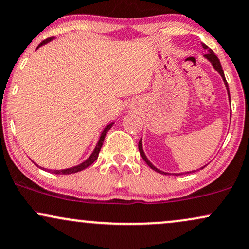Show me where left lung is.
<instances>
[{
  "label": "left lung",
  "mask_w": 249,
  "mask_h": 249,
  "mask_svg": "<svg viewBox=\"0 0 249 249\" xmlns=\"http://www.w3.org/2000/svg\"><path fill=\"white\" fill-rule=\"evenodd\" d=\"M202 46H203V49L204 50H206L208 51V54H205L204 55V58L208 60V61H210V64L212 65V67L214 68L215 71H218V73L220 74V76H221V79H223V81H224V85H225V87H226V90H227V95H229V101L231 102V97H230V90H229V85H227V82H226V79H225V75H224V71H223V68H221V65H220V61H219V59L217 58V55L214 54V52L213 51H212L211 49H209L208 46H206L205 44H202ZM138 147H139V152H140V155H142V158L143 159V160H145V162L148 164L149 167H151L152 169L153 170H155V172H158V173H160V174H164V175H172V174L170 173H167V172H162V170H160V169H158L157 167L154 166L153 163L151 162V161L148 160L147 159V157H146V154H145V152H143V148H142V140L140 139L139 140V143H138ZM205 167V166H204ZM204 167H202V168H204ZM200 168V169H202ZM198 170V169H197ZM191 172H195V170H191ZM191 172H185V174L187 173H191ZM179 174H184V173H178V174H175L174 173L173 175H179Z\"/></svg>",
  "instance_id": "8db88e82"
}]
</instances>
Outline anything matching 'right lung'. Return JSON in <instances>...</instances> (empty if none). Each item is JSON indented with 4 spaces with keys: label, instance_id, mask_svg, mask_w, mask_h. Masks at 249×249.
Listing matches in <instances>:
<instances>
[{
    "label": "right lung",
    "instance_id": "obj_1",
    "mask_svg": "<svg viewBox=\"0 0 249 249\" xmlns=\"http://www.w3.org/2000/svg\"><path fill=\"white\" fill-rule=\"evenodd\" d=\"M53 39H54V37H52V38H49V39H46V40H44L43 43H40L39 44V46L37 47V49H39V47L40 46H43V45H45V44H47V43H50L51 40H53ZM115 124V122H112V123H110V124H107L106 127H104V130L102 131V133L100 134V139H98V142H97V143H96V146H95V148H94V151H92V153L89 155V158L87 159V160H85L83 161V162H81L80 164H77V166H74V167H71V168H66V169H46V168H43V167H40V166H38L37 163H35L36 166H38L39 168H41V169H45V170H49V172H51V173H53V174H62V175H67V174H74V173H77V172H81V170H83V169H86L87 167H89L90 166V164L94 162L95 160H97V158H98V154H100V151H101V148H102V145H103V142H104V138H106V136H107V131L110 130V128L112 127V125Z\"/></svg>",
    "mask_w": 249,
    "mask_h": 249
}]
</instances>
